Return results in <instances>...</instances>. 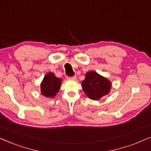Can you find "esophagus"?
Wrapping results in <instances>:
<instances>
[{
	"label": "esophagus",
	"mask_w": 151,
	"mask_h": 151,
	"mask_svg": "<svg viewBox=\"0 0 151 151\" xmlns=\"http://www.w3.org/2000/svg\"><path fill=\"white\" fill-rule=\"evenodd\" d=\"M69 79H71V80H76L77 79V77H76V76H74V77H69L68 78Z\"/></svg>",
	"instance_id": "esophagus-1"
}]
</instances>
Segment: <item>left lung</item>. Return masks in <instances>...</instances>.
<instances>
[{"label":"left lung","mask_w":151,"mask_h":151,"mask_svg":"<svg viewBox=\"0 0 151 151\" xmlns=\"http://www.w3.org/2000/svg\"><path fill=\"white\" fill-rule=\"evenodd\" d=\"M81 85L86 95L92 100H99L108 94L112 87L110 80L93 71L86 73Z\"/></svg>","instance_id":"1"}]
</instances>
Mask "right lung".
<instances>
[{
    "instance_id": "right-lung-1",
    "label": "right lung",
    "mask_w": 151,
    "mask_h": 151,
    "mask_svg": "<svg viewBox=\"0 0 151 151\" xmlns=\"http://www.w3.org/2000/svg\"><path fill=\"white\" fill-rule=\"evenodd\" d=\"M61 84L60 78H57L52 72H48L41 83V94L46 97H55L59 92Z\"/></svg>"
}]
</instances>
